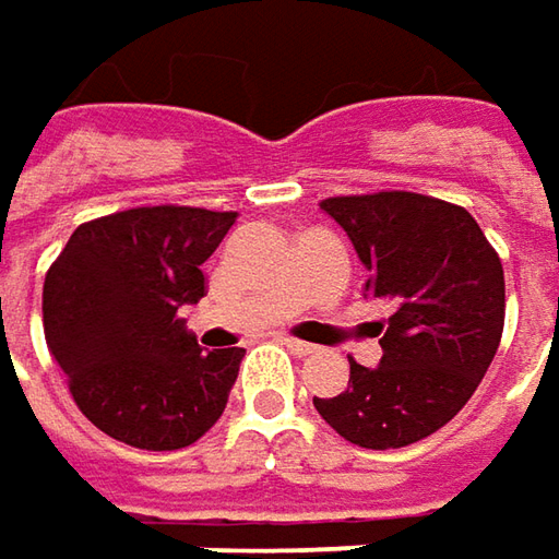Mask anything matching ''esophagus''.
<instances>
[{
    "label": "esophagus",
    "mask_w": 559,
    "mask_h": 559,
    "mask_svg": "<svg viewBox=\"0 0 559 559\" xmlns=\"http://www.w3.org/2000/svg\"><path fill=\"white\" fill-rule=\"evenodd\" d=\"M280 342H283V345L289 348L292 355H298V357H308V355H313V352H317L311 342H301V338H280Z\"/></svg>",
    "instance_id": "34e87169"
}]
</instances>
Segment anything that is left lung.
Instances as JSON below:
<instances>
[{
	"instance_id": "1",
	"label": "left lung",
	"mask_w": 559,
	"mask_h": 559,
	"mask_svg": "<svg viewBox=\"0 0 559 559\" xmlns=\"http://www.w3.org/2000/svg\"><path fill=\"white\" fill-rule=\"evenodd\" d=\"M320 207L370 270L367 295L392 305L382 364L355 357L348 389L313 397L352 444L404 448L461 414L504 333V267L473 214L432 195L389 189L333 195Z\"/></svg>"
}]
</instances>
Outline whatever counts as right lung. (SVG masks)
Returning a JSON list of instances; mask_svg holds the SVG:
<instances>
[{"label": "right lung", "instance_id": "obj_1", "mask_svg": "<svg viewBox=\"0 0 559 559\" xmlns=\"http://www.w3.org/2000/svg\"><path fill=\"white\" fill-rule=\"evenodd\" d=\"M236 211L142 204L80 224L43 283V333L83 417L142 451H177L221 419L246 348L202 352L183 305Z\"/></svg>", "mask_w": 559, "mask_h": 559}]
</instances>
